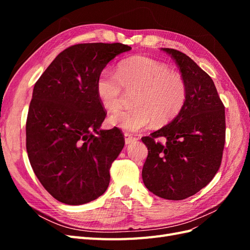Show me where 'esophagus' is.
Wrapping results in <instances>:
<instances>
[{
  "label": "esophagus",
  "instance_id": "1",
  "mask_svg": "<svg viewBox=\"0 0 250 250\" xmlns=\"http://www.w3.org/2000/svg\"><path fill=\"white\" fill-rule=\"evenodd\" d=\"M124 137H125V144H126V145H129V144H131V143H133V142L138 140L137 138L132 137V135L129 134V133H125Z\"/></svg>",
  "mask_w": 250,
  "mask_h": 250
}]
</instances>
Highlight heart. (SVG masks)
Segmentation results:
<instances>
[{
	"instance_id": "heart-1",
	"label": "heart",
	"mask_w": 250,
	"mask_h": 250,
	"mask_svg": "<svg viewBox=\"0 0 250 250\" xmlns=\"http://www.w3.org/2000/svg\"><path fill=\"white\" fill-rule=\"evenodd\" d=\"M123 88L135 92L131 109L110 117V123L127 132H138L151 123H169L183 109L188 86L183 75L150 57L135 55L118 64L117 74L103 70L96 81L102 106L109 112L121 107Z\"/></svg>"
}]
</instances>
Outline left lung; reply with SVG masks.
<instances>
[{"mask_svg": "<svg viewBox=\"0 0 250 250\" xmlns=\"http://www.w3.org/2000/svg\"><path fill=\"white\" fill-rule=\"evenodd\" d=\"M187 82L183 109L172 122L143 137L148 148L142 177L158 197L183 200L199 192L220 168L225 143V110L214 81L183 52L163 48ZM166 139L165 144L158 142Z\"/></svg>", "mask_w": 250, "mask_h": 250, "instance_id": "1", "label": "left lung"}]
</instances>
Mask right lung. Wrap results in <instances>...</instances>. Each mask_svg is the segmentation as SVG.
<instances>
[{"label": "right lung", "mask_w": 250, "mask_h": 250, "mask_svg": "<svg viewBox=\"0 0 250 250\" xmlns=\"http://www.w3.org/2000/svg\"><path fill=\"white\" fill-rule=\"evenodd\" d=\"M130 50L120 42L74 44L35 83L26 148L36 177L60 202L79 206L106 191L111 164L125 141L117 127L100 129L106 112L96 81L111 59Z\"/></svg>", "instance_id": "right-lung-1"}]
</instances>
